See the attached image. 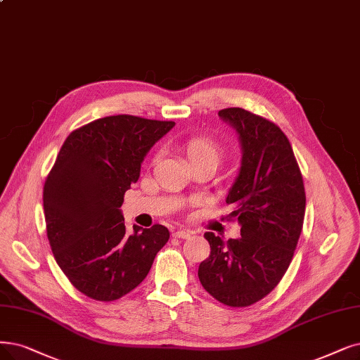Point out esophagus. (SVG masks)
<instances>
[{"mask_svg": "<svg viewBox=\"0 0 360 360\" xmlns=\"http://www.w3.org/2000/svg\"><path fill=\"white\" fill-rule=\"evenodd\" d=\"M191 232H189V230H176V232H174V236L176 238H179V239H188V238H191Z\"/></svg>", "mask_w": 360, "mask_h": 360, "instance_id": "esophagus-1", "label": "esophagus"}]
</instances>
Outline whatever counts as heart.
<instances>
[{
  "instance_id": "obj_1",
  "label": "heart",
  "mask_w": 360,
  "mask_h": 360,
  "mask_svg": "<svg viewBox=\"0 0 360 360\" xmlns=\"http://www.w3.org/2000/svg\"><path fill=\"white\" fill-rule=\"evenodd\" d=\"M181 152L188 158L191 165L211 164L217 167L223 156L220 143L210 137H191L181 145Z\"/></svg>"
}]
</instances>
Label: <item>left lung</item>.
<instances>
[{
    "label": "left lung",
    "instance_id": "left-lung-1",
    "mask_svg": "<svg viewBox=\"0 0 360 360\" xmlns=\"http://www.w3.org/2000/svg\"><path fill=\"white\" fill-rule=\"evenodd\" d=\"M238 134L240 168L226 204L238 220L240 238L204 236L211 254L199 264L200 283L230 307H247L264 298L288 269L306 211L303 177L290 140L281 128L242 108L219 110Z\"/></svg>",
    "mask_w": 360,
    "mask_h": 360
}]
</instances>
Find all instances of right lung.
Here are the masks:
<instances>
[{
	"instance_id": "add662e5",
	"label": "right lung",
	"mask_w": 360,
	"mask_h": 360,
	"mask_svg": "<svg viewBox=\"0 0 360 360\" xmlns=\"http://www.w3.org/2000/svg\"><path fill=\"white\" fill-rule=\"evenodd\" d=\"M176 122L117 115L72 131L44 184L47 236L54 258L78 291L113 301L148 276L169 232L133 226L125 232L124 193L140 177L155 143Z\"/></svg>"
}]
</instances>
